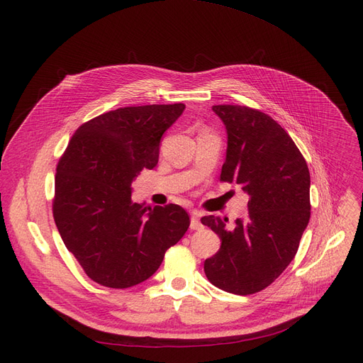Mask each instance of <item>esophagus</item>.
I'll list each match as a JSON object with an SVG mask.
<instances>
[{
    "instance_id": "esophagus-1",
    "label": "esophagus",
    "mask_w": 363,
    "mask_h": 363,
    "mask_svg": "<svg viewBox=\"0 0 363 363\" xmlns=\"http://www.w3.org/2000/svg\"><path fill=\"white\" fill-rule=\"evenodd\" d=\"M189 226H191V230L197 231V230H201L203 228V223L200 220V215L197 212H193L191 215V223H189Z\"/></svg>"
}]
</instances>
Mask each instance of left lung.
<instances>
[{
  "label": "left lung",
  "mask_w": 363,
  "mask_h": 363,
  "mask_svg": "<svg viewBox=\"0 0 363 363\" xmlns=\"http://www.w3.org/2000/svg\"><path fill=\"white\" fill-rule=\"evenodd\" d=\"M212 108L228 132L220 182L238 184L250 200L249 218L234 228L228 218H201L222 240L204 274L223 291L249 296L269 287L294 259L311 219V174L291 137L266 113L233 104Z\"/></svg>",
  "instance_id": "obj_1"
}]
</instances>
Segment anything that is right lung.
<instances>
[{
	"mask_svg": "<svg viewBox=\"0 0 363 363\" xmlns=\"http://www.w3.org/2000/svg\"><path fill=\"white\" fill-rule=\"evenodd\" d=\"M184 108L177 103L103 113L76 129L57 163L54 222L94 282L118 290L141 284L186 233L189 216L181 206L130 199V184L143 169L156 167L162 135Z\"/></svg>",
	"mask_w": 363,
	"mask_h": 363,
	"instance_id": "1",
	"label": "right lung"
}]
</instances>
